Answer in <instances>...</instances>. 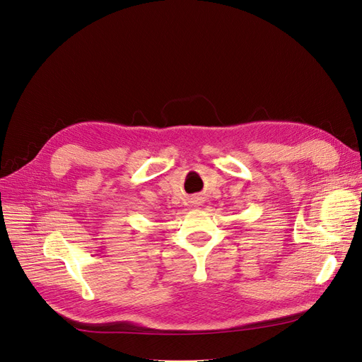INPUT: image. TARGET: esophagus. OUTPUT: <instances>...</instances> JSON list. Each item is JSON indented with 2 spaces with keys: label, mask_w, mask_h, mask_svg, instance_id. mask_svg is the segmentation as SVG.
<instances>
[{
  "label": "esophagus",
  "mask_w": 362,
  "mask_h": 362,
  "mask_svg": "<svg viewBox=\"0 0 362 362\" xmlns=\"http://www.w3.org/2000/svg\"><path fill=\"white\" fill-rule=\"evenodd\" d=\"M198 201H199L198 198H192V202H193V204H198Z\"/></svg>",
  "instance_id": "34e87169"
}]
</instances>
